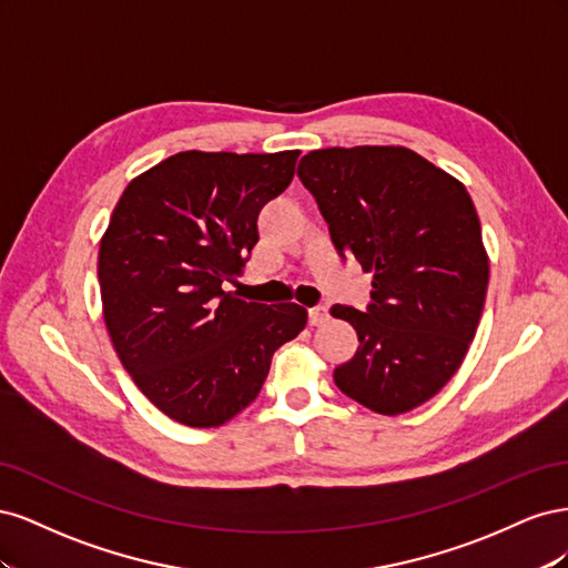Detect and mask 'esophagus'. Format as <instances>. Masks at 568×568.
Returning a JSON list of instances; mask_svg holds the SVG:
<instances>
[{"instance_id":"1","label":"esophagus","mask_w":568,"mask_h":568,"mask_svg":"<svg viewBox=\"0 0 568 568\" xmlns=\"http://www.w3.org/2000/svg\"><path fill=\"white\" fill-rule=\"evenodd\" d=\"M326 320H329V307L326 305H317V307H311V324L317 326V324H324Z\"/></svg>"}]
</instances>
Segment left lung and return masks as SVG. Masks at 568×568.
<instances>
[{
    "label": "left lung",
    "instance_id": "obj_1",
    "mask_svg": "<svg viewBox=\"0 0 568 568\" xmlns=\"http://www.w3.org/2000/svg\"><path fill=\"white\" fill-rule=\"evenodd\" d=\"M298 178L341 257L374 274L367 313L332 307L359 341L336 386L376 415L419 407L459 369L486 303L490 265L467 186L407 146L317 149Z\"/></svg>",
    "mask_w": 568,
    "mask_h": 568
}]
</instances>
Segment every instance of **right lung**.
<instances>
[{"mask_svg":"<svg viewBox=\"0 0 568 568\" xmlns=\"http://www.w3.org/2000/svg\"><path fill=\"white\" fill-rule=\"evenodd\" d=\"M301 151H180L136 175L99 244L104 324L120 363L163 415L230 422L261 393L274 351L307 324L298 303H251L227 282L257 244V213Z\"/></svg>","mask_w":568,"mask_h":568,"instance_id":"obj_1","label":"right lung"}]
</instances>
